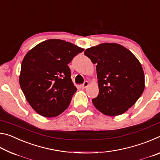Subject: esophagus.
<instances>
[{
  "label": "esophagus",
  "mask_w": 160,
  "mask_h": 160,
  "mask_svg": "<svg viewBox=\"0 0 160 160\" xmlns=\"http://www.w3.org/2000/svg\"><path fill=\"white\" fill-rule=\"evenodd\" d=\"M88 85H89V82H88V81H85V82L82 84V86H81V87H82V88L85 89V88H88Z\"/></svg>",
  "instance_id": "34e87169"
}]
</instances>
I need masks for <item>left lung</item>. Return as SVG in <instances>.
Here are the masks:
<instances>
[{
    "label": "left lung",
    "instance_id": "left-lung-1",
    "mask_svg": "<svg viewBox=\"0 0 160 160\" xmlns=\"http://www.w3.org/2000/svg\"><path fill=\"white\" fill-rule=\"evenodd\" d=\"M85 55L96 64L99 94L94 106L104 114L121 115L133 106L145 89V75L131 51L116 43L87 48Z\"/></svg>",
    "mask_w": 160,
    "mask_h": 160
}]
</instances>
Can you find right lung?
Returning a JSON list of instances; mask_svg holds the SVG:
<instances>
[{"mask_svg":"<svg viewBox=\"0 0 160 160\" xmlns=\"http://www.w3.org/2000/svg\"><path fill=\"white\" fill-rule=\"evenodd\" d=\"M84 51L72 43L48 39L29 50L24 57L19 77L27 101L44 117H54L69 106L77 88L68 66Z\"/></svg>","mask_w":160,"mask_h":160,"instance_id":"obj_1","label":"right lung"}]
</instances>
